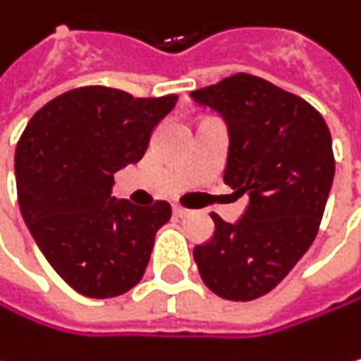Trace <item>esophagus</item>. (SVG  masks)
Here are the masks:
<instances>
[{
    "mask_svg": "<svg viewBox=\"0 0 361 361\" xmlns=\"http://www.w3.org/2000/svg\"><path fill=\"white\" fill-rule=\"evenodd\" d=\"M190 212L188 209H184V207H179V205H173V216L175 218H186Z\"/></svg>",
    "mask_w": 361,
    "mask_h": 361,
    "instance_id": "1",
    "label": "esophagus"
}]
</instances>
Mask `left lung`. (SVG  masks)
<instances>
[{
	"label": "left lung",
	"mask_w": 361,
	"mask_h": 361,
	"mask_svg": "<svg viewBox=\"0 0 361 361\" xmlns=\"http://www.w3.org/2000/svg\"><path fill=\"white\" fill-rule=\"evenodd\" d=\"M190 98L226 123L224 184L246 195L240 220L216 214L214 235L195 246L205 285L248 302L269 293L317 238L334 182L331 135L306 100L252 74H233Z\"/></svg>",
	"instance_id": "8db88e82"
}]
</instances>
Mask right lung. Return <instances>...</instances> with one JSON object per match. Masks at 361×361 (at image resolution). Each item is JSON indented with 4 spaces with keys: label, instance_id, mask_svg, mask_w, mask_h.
Returning <instances> with one entry per match:
<instances>
[{
    "label": "right lung",
    "instance_id": "right-lung-1",
    "mask_svg": "<svg viewBox=\"0 0 361 361\" xmlns=\"http://www.w3.org/2000/svg\"><path fill=\"white\" fill-rule=\"evenodd\" d=\"M177 96L133 98L81 87L47 102L14 154L23 220L51 267L81 295L104 300L143 278L171 205L115 199L113 175L137 164Z\"/></svg>",
    "mask_w": 361,
    "mask_h": 361
}]
</instances>
